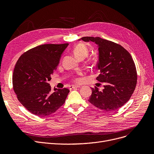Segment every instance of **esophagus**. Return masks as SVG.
Instances as JSON below:
<instances>
[{"mask_svg": "<svg viewBox=\"0 0 154 154\" xmlns=\"http://www.w3.org/2000/svg\"><path fill=\"white\" fill-rule=\"evenodd\" d=\"M80 87V86L79 85H72L70 86V89H73V88H79Z\"/></svg>", "mask_w": 154, "mask_h": 154, "instance_id": "obj_1", "label": "esophagus"}]
</instances>
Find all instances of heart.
Listing matches in <instances>:
<instances>
[{
  "mask_svg": "<svg viewBox=\"0 0 154 154\" xmlns=\"http://www.w3.org/2000/svg\"><path fill=\"white\" fill-rule=\"evenodd\" d=\"M74 54L77 59L81 57H86L88 54V51L85 45L82 44H79L74 48ZM77 80V79H76Z\"/></svg>",
  "mask_w": 154,
  "mask_h": 154,
  "instance_id": "obj_1",
  "label": "heart"
}]
</instances>
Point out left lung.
Returning a JSON list of instances; mask_svg holds the SVG:
<instances>
[{
    "label": "left lung",
    "mask_w": 154,
    "mask_h": 154,
    "mask_svg": "<svg viewBox=\"0 0 154 154\" xmlns=\"http://www.w3.org/2000/svg\"><path fill=\"white\" fill-rule=\"evenodd\" d=\"M80 40L97 45V68L100 74L96 79L104 83L101 91L96 86L92 88L88 101L103 110L119 109L131 99L137 84V70L131 55L120 45L99 37H84Z\"/></svg>",
    "instance_id": "1"
}]
</instances>
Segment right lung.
Segmentation results:
<instances>
[{
    "instance_id": "1",
    "label": "right lung",
    "mask_w": 154,
    "mask_h": 154,
    "mask_svg": "<svg viewBox=\"0 0 154 154\" xmlns=\"http://www.w3.org/2000/svg\"><path fill=\"white\" fill-rule=\"evenodd\" d=\"M68 45L37 46L23 54L16 63L12 76L14 91L19 101L32 114L45 117L65 103L70 91L66 88L52 91L48 82Z\"/></svg>"
}]
</instances>
